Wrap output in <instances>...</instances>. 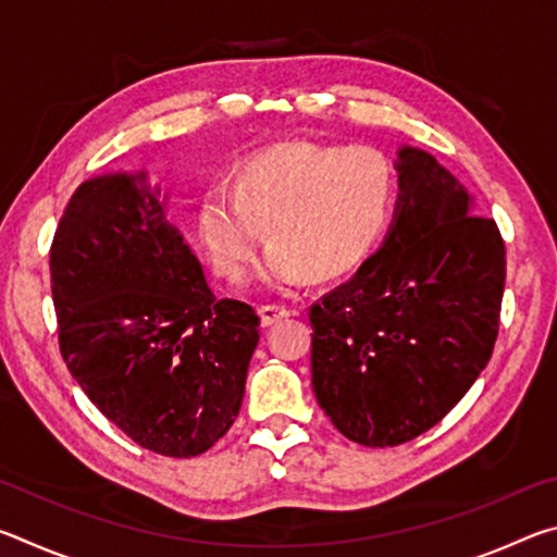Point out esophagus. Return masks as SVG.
I'll use <instances>...</instances> for the list:
<instances>
[{
  "label": "esophagus",
  "instance_id": "1",
  "mask_svg": "<svg viewBox=\"0 0 557 557\" xmlns=\"http://www.w3.org/2000/svg\"><path fill=\"white\" fill-rule=\"evenodd\" d=\"M258 314H260L262 326H272L275 322H280V319H287L295 312H292V309L285 305H262V307H258Z\"/></svg>",
  "mask_w": 557,
  "mask_h": 557
}]
</instances>
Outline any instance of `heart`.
Masks as SVG:
<instances>
[{
  "mask_svg": "<svg viewBox=\"0 0 557 557\" xmlns=\"http://www.w3.org/2000/svg\"><path fill=\"white\" fill-rule=\"evenodd\" d=\"M395 172L373 147L280 145L258 152L233 186L201 201V235L223 275L240 277L270 240L260 280L272 287L342 277L361 265L391 221Z\"/></svg>",
  "mask_w": 557,
  "mask_h": 557,
  "instance_id": "1",
  "label": "heart"
}]
</instances>
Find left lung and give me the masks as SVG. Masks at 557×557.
I'll return each mask as SVG.
<instances>
[{
	"mask_svg": "<svg viewBox=\"0 0 557 557\" xmlns=\"http://www.w3.org/2000/svg\"><path fill=\"white\" fill-rule=\"evenodd\" d=\"M381 250L309 307L312 388L344 437L395 447L435 428L492 358L506 282L498 225L435 157L398 152Z\"/></svg>",
	"mask_w": 557,
	"mask_h": 557,
	"instance_id": "1",
	"label": "left lung"
}]
</instances>
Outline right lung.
<instances>
[{"label":"right lung","mask_w":557,"mask_h":557,"mask_svg":"<svg viewBox=\"0 0 557 557\" xmlns=\"http://www.w3.org/2000/svg\"><path fill=\"white\" fill-rule=\"evenodd\" d=\"M145 174L71 196L51 243L59 348L90 403L164 457L211 449L238 418L260 317L215 299Z\"/></svg>","instance_id":"1"}]
</instances>
